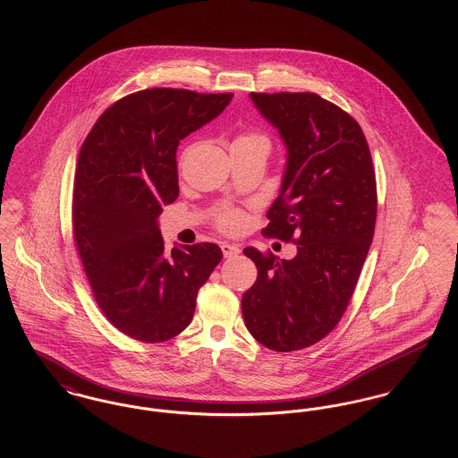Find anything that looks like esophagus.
<instances>
[{
  "label": "esophagus",
  "mask_w": 458,
  "mask_h": 458,
  "mask_svg": "<svg viewBox=\"0 0 458 458\" xmlns=\"http://www.w3.org/2000/svg\"><path fill=\"white\" fill-rule=\"evenodd\" d=\"M220 248H222V253H224V257H225V259H231V257L240 255V246H236V244L222 242V244H220Z\"/></svg>",
  "instance_id": "1"
}]
</instances>
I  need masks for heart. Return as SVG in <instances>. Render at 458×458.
Returning <instances> with one entry per match:
<instances>
[{"mask_svg":"<svg viewBox=\"0 0 458 458\" xmlns=\"http://www.w3.org/2000/svg\"><path fill=\"white\" fill-rule=\"evenodd\" d=\"M241 141H262V143H267L264 136H259V134H246V136H241V138L236 140V143H241ZM240 222L241 216L238 212H234V210H224V212L220 214V217H218L220 227H222V229H227V231L236 229V227L240 225Z\"/></svg>","mask_w":458,"mask_h":458,"instance_id":"b5f03b06","label":"heart"}]
</instances>
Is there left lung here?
<instances>
[{"label":"left lung","instance_id":"left-lung-1","mask_svg":"<svg viewBox=\"0 0 458 458\" xmlns=\"http://www.w3.org/2000/svg\"><path fill=\"white\" fill-rule=\"evenodd\" d=\"M286 146L264 234L294 241L291 260L244 248L257 283L242 294L248 331L274 352L327 336L346 310L374 238L377 194L360 125L315 93H250Z\"/></svg>","mask_w":458,"mask_h":458}]
</instances>
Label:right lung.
<instances>
[{"label":"right lung","mask_w":458,"mask_h":458,"mask_svg":"<svg viewBox=\"0 0 458 458\" xmlns=\"http://www.w3.org/2000/svg\"><path fill=\"white\" fill-rule=\"evenodd\" d=\"M233 93L155 88L114 103L81 148L73 238L105 317L123 335L160 343L182 333L218 262L214 242L165 251L158 217L179 196L177 146L218 117Z\"/></svg>","instance_id":"add662e5"}]
</instances>
